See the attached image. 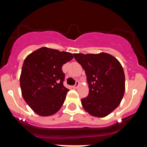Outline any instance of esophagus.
<instances>
[{"label": "esophagus", "mask_w": 147, "mask_h": 147, "mask_svg": "<svg viewBox=\"0 0 147 147\" xmlns=\"http://www.w3.org/2000/svg\"><path fill=\"white\" fill-rule=\"evenodd\" d=\"M78 85H79V82H78V81H76V85H73V86H72V88H77L78 87Z\"/></svg>", "instance_id": "esophagus-1"}]
</instances>
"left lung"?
I'll use <instances>...</instances> for the list:
<instances>
[{
  "mask_svg": "<svg viewBox=\"0 0 147 147\" xmlns=\"http://www.w3.org/2000/svg\"><path fill=\"white\" fill-rule=\"evenodd\" d=\"M85 70L89 93L82 99L84 109L91 115L104 117L120 105L125 92V76L118 60L108 53L73 54Z\"/></svg>",
  "mask_w": 147,
  "mask_h": 147,
  "instance_id": "8db88e82",
  "label": "left lung"
}]
</instances>
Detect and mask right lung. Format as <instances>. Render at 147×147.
Listing matches in <instances>:
<instances>
[{
	"label": "right lung",
	"instance_id": "add662e5",
	"mask_svg": "<svg viewBox=\"0 0 147 147\" xmlns=\"http://www.w3.org/2000/svg\"><path fill=\"white\" fill-rule=\"evenodd\" d=\"M73 59L68 52L42 47L25 59L20 83L23 98L40 116H50L63 105L69 90L63 85L62 65Z\"/></svg>",
	"mask_w": 147,
	"mask_h": 147
}]
</instances>
